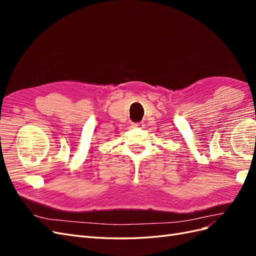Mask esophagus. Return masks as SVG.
<instances>
[{
    "mask_svg": "<svg viewBox=\"0 0 256 256\" xmlns=\"http://www.w3.org/2000/svg\"><path fill=\"white\" fill-rule=\"evenodd\" d=\"M144 122H134L132 128H144Z\"/></svg>",
    "mask_w": 256,
    "mask_h": 256,
    "instance_id": "esophagus-1",
    "label": "esophagus"
}]
</instances>
